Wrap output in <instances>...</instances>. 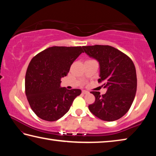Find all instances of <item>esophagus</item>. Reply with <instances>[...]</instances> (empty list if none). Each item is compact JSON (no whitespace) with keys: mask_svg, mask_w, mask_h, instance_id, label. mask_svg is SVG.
I'll return each mask as SVG.
<instances>
[{"mask_svg":"<svg viewBox=\"0 0 156 156\" xmlns=\"http://www.w3.org/2000/svg\"><path fill=\"white\" fill-rule=\"evenodd\" d=\"M82 93L83 94H88L89 93V92L88 91H87V90H82Z\"/></svg>","mask_w":156,"mask_h":156,"instance_id":"1","label":"esophagus"}]
</instances>
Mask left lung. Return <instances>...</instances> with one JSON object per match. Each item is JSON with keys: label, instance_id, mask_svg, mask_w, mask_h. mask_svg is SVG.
Here are the masks:
<instances>
[{"label": "left lung", "instance_id": "8db88e82", "mask_svg": "<svg viewBox=\"0 0 156 156\" xmlns=\"http://www.w3.org/2000/svg\"><path fill=\"white\" fill-rule=\"evenodd\" d=\"M85 53L100 64L99 83L107 88L105 94L92 91L95 101L89 110L105 121H116L123 116L132 106L137 89L134 64L129 56L109 45L84 46Z\"/></svg>", "mask_w": 156, "mask_h": 156}]
</instances>
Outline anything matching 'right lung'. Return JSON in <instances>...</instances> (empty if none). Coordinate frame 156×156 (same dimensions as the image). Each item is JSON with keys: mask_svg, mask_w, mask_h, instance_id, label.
Segmentation results:
<instances>
[{"mask_svg": "<svg viewBox=\"0 0 156 156\" xmlns=\"http://www.w3.org/2000/svg\"><path fill=\"white\" fill-rule=\"evenodd\" d=\"M83 46H52L33 57L25 75V94L30 107L41 119L55 121L69 110L80 89L60 88Z\"/></svg>", "mask_w": 156, "mask_h": 156, "instance_id": "1", "label": "right lung"}]
</instances>
